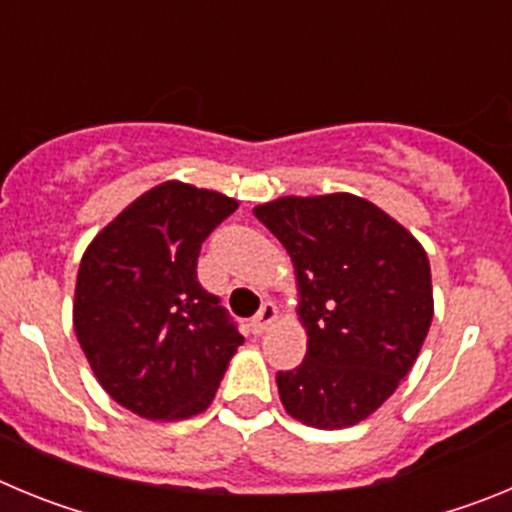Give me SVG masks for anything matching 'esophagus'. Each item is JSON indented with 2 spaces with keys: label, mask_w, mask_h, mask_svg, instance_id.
<instances>
[{
  "label": "esophagus",
  "mask_w": 512,
  "mask_h": 512,
  "mask_svg": "<svg viewBox=\"0 0 512 512\" xmlns=\"http://www.w3.org/2000/svg\"><path fill=\"white\" fill-rule=\"evenodd\" d=\"M277 318H279L277 305H274V302H264V305H261V310L256 312V318H253V328H256V333H264L269 325L277 323Z\"/></svg>",
  "instance_id": "esophagus-1"
}]
</instances>
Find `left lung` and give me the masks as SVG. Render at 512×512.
<instances>
[{
	"instance_id": "obj_1",
	"label": "left lung",
	"mask_w": 512,
	"mask_h": 512,
	"mask_svg": "<svg viewBox=\"0 0 512 512\" xmlns=\"http://www.w3.org/2000/svg\"><path fill=\"white\" fill-rule=\"evenodd\" d=\"M253 215L287 248L307 333L302 364L277 374L284 410L323 431L361 423L413 369L431 328L425 248L348 192L279 197Z\"/></svg>"
}]
</instances>
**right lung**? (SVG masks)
<instances>
[{
  "instance_id": "add662e5",
  "label": "right lung",
  "mask_w": 512,
  "mask_h": 512,
  "mask_svg": "<svg viewBox=\"0 0 512 512\" xmlns=\"http://www.w3.org/2000/svg\"><path fill=\"white\" fill-rule=\"evenodd\" d=\"M235 210L233 197L171 179L130 202L81 256L76 338L104 392L140 418L210 408L243 343L197 282L202 243Z\"/></svg>"
}]
</instances>
